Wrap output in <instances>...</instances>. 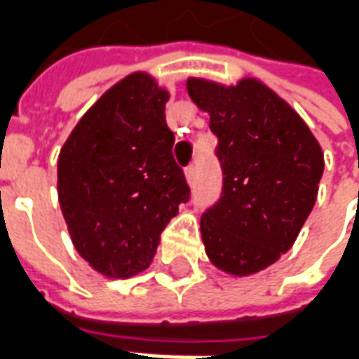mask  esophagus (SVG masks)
<instances>
[{
  "instance_id": "1",
  "label": "esophagus",
  "mask_w": 359,
  "mask_h": 359,
  "mask_svg": "<svg viewBox=\"0 0 359 359\" xmlns=\"http://www.w3.org/2000/svg\"><path fill=\"white\" fill-rule=\"evenodd\" d=\"M184 175H187L188 182H194L196 180V165H188L184 169Z\"/></svg>"
}]
</instances>
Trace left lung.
<instances>
[{"label": "left lung", "instance_id": "1", "mask_svg": "<svg viewBox=\"0 0 359 359\" xmlns=\"http://www.w3.org/2000/svg\"><path fill=\"white\" fill-rule=\"evenodd\" d=\"M188 94L210 113L223 171L219 200L202 215L211 264L252 275L290 250L313 210L323 151L300 115L262 82L225 88L188 79Z\"/></svg>", "mask_w": 359, "mask_h": 359}]
</instances>
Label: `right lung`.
Listing matches in <instances>:
<instances>
[{"label": "right lung", "mask_w": 359, "mask_h": 359, "mask_svg": "<svg viewBox=\"0 0 359 359\" xmlns=\"http://www.w3.org/2000/svg\"><path fill=\"white\" fill-rule=\"evenodd\" d=\"M169 94L134 73L74 126L57 161V194L74 248L113 278L140 273L159 236L190 200L165 121Z\"/></svg>", "instance_id": "obj_1"}]
</instances>
